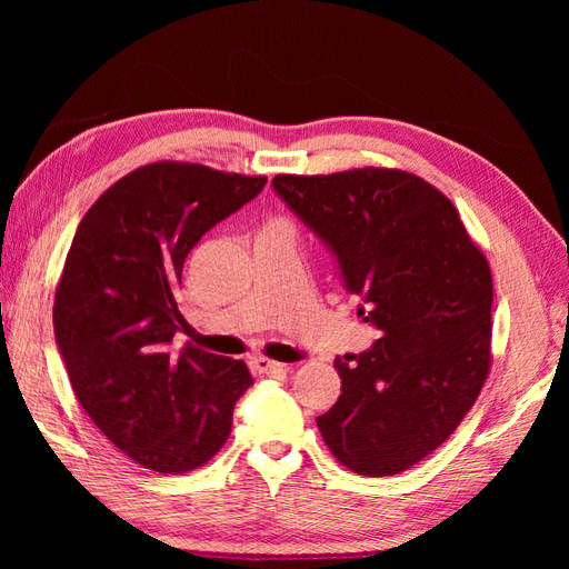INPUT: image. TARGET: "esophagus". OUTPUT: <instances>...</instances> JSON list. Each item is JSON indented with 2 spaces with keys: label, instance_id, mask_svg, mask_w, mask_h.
I'll return each instance as SVG.
<instances>
[{
  "label": "esophagus",
  "instance_id": "34e87169",
  "mask_svg": "<svg viewBox=\"0 0 569 569\" xmlns=\"http://www.w3.org/2000/svg\"><path fill=\"white\" fill-rule=\"evenodd\" d=\"M251 368L258 372V375H268V377H282L287 372V366L278 363V360H270L266 356H256L251 358Z\"/></svg>",
  "mask_w": 569,
  "mask_h": 569
}]
</instances>
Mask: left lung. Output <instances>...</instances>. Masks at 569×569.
<instances>
[{
    "label": "left lung",
    "instance_id": "obj_1",
    "mask_svg": "<svg viewBox=\"0 0 569 569\" xmlns=\"http://www.w3.org/2000/svg\"><path fill=\"white\" fill-rule=\"evenodd\" d=\"M272 187L363 299L372 349L337 358V403L316 418L332 456L399 475L449 439L491 368V268L435 184L396 168L274 176Z\"/></svg>",
    "mask_w": 569,
    "mask_h": 569
}]
</instances>
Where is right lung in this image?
Instances as JSON below:
<instances>
[{
	"instance_id": "obj_1",
	"label": "right lung",
	"mask_w": 569,
	"mask_h": 569,
	"mask_svg": "<svg viewBox=\"0 0 569 569\" xmlns=\"http://www.w3.org/2000/svg\"><path fill=\"white\" fill-rule=\"evenodd\" d=\"M266 176L157 161L113 182L80 220L54 297V335L80 406L116 449L161 475L209 462L251 385L244 360L173 337L187 253Z\"/></svg>"
}]
</instances>
